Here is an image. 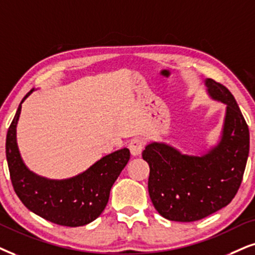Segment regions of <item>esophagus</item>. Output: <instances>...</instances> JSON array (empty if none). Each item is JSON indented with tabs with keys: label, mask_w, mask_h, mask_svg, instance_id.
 <instances>
[{
	"label": "esophagus",
	"mask_w": 255,
	"mask_h": 255,
	"mask_svg": "<svg viewBox=\"0 0 255 255\" xmlns=\"http://www.w3.org/2000/svg\"><path fill=\"white\" fill-rule=\"evenodd\" d=\"M143 149V140H141L140 137L133 138L129 143V150L133 156H138L141 155Z\"/></svg>",
	"instance_id": "1"
}]
</instances>
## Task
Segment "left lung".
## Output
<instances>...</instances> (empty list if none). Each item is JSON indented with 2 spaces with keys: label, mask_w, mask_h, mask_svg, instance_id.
Instances as JSON below:
<instances>
[{
  "label": "left lung",
  "mask_w": 255,
  "mask_h": 255,
  "mask_svg": "<svg viewBox=\"0 0 255 255\" xmlns=\"http://www.w3.org/2000/svg\"><path fill=\"white\" fill-rule=\"evenodd\" d=\"M209 98L226 105L217 143L201 153L183 154L165 142H150L142 151L149 165L148 192L160 215L192 222L226 207L237 194L250 153V130L226 87L205 80Z\"/></svg>",
  "instance_id": "1"
}]
</instances>
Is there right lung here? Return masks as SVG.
Masks as SVG:
<instances>
[{
    "label": "right lung",
    "mask_w": 255,
    "mask_h": 255,
    "mask_svg": "<svg viewBox=\"0 0 255 255\" xmlns=\"http://www.w3.org/2000/svg\"><path fill=\"white\" fill-rule=\"evenodd\" d=\"M24 96L7 133L5 155L14 191L25 207L38 217L61 226H85L94 221L107 206L114 182L129 161L128 148L102 156L88 169L68 179H48L31 172L22 160L16 127Z\"/></svg>",
    "instance_id": "1"
}]
</instances>
